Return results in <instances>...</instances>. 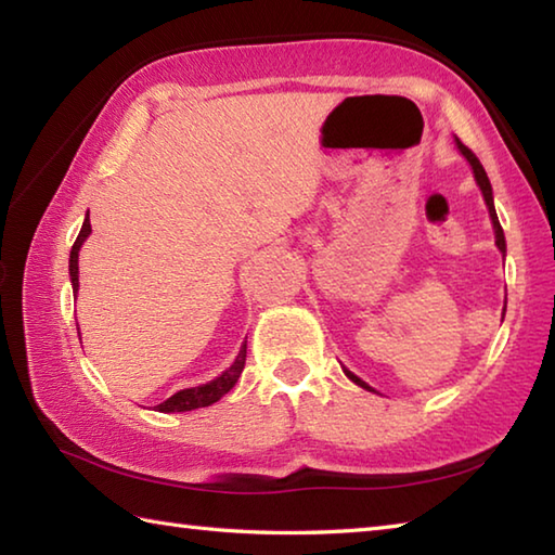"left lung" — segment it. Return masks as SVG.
<instances>
[{
	"instance_id": "8db88e82",
	"label": "left lung",
	"mask_w": 555,
	"mask_h": 555,
	"mask_svg": "<svg viewBox=\"0 0 555 555\" xmlns=\"http://www.w3.org/2000/svg\"><path fill=\"white\" fill-rule=\"evenodd\" d=\"M456 144H459V150H462V154L466 156L468 159V164H472V169H474V176H476V181H478V185H480V193H483V197H486V205H488V212H490V219H493V227H495V244H498V248L503 250L505 254V234H503V227H500V222H498V215H495V205H493V188H490V181H488V176H486V169L483 166H480V162H478V156L466 147V144L456 138ZM345 374L350 376V379L358 384V386H362V389H367V391H372V386L370 384H364L360 376H354L352 372H348L345 370Z\"/></svg>"
}]
</instances>
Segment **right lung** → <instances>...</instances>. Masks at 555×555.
Here are the masks:
<instances>
[{
  "mask_svg": "<svg viewBox=\"0 0 555 555\" xmlns=\"http://www.w3.org/2000/svg\"><path fill=\"white\" fill-rule=\"evenodd\" d=\"M89 234H91V224H89V217H87V219H83L81 232H79L77 242H75V246H72V254H69V278H72V289H75V292L79 289V248L83 244V238H87ZM244 364H246V343H244V348L238 350L232 367L219 374L217 379H212L210 384L195 386V389H183L179 393H173L171 399H166L164 403L156 405V411L183 413V411H195V408H205V405L217 403L236 384L238 374H242V370H244Z\"/></svg>",
  "mask_w": 555,
  "mask_h": 555,
  "instance_id": "right-lung-1",
  "label": "right lung"
}]
</instances>
